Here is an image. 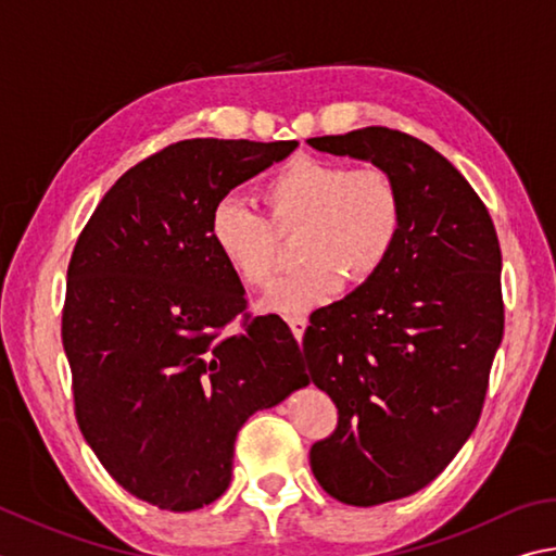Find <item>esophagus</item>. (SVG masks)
<instances>
[{
	"label": "esophagus",
	"instance_id": "34e87169",
	"mask_svg": "<svg viewBox=\"0 0 556 556\" xmlns=\"http://www.w3.org/2000/svg\"><path fill=\"white\" fill-rule=\"evenodd\" d=\"M287 323H289L291 332H294V338L301 342V338H304V330H306V326H308V320H306L304 316H289Z\"/></svg>",
	"mask_w": 556,
	"mask_h": 556
}]
</instances>
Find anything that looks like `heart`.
Returning <instances> with one entry per match:
<instances>
[{
  "label": "heart",
  "instance_id": "1",
  "mask_svg": "<svg viewBox=\"0 0 556 556\" xmlns=\"http://www.w3.org/2000/svg\"><path fill=\"white\" fill-rule=\"evenodd\" d=\"M262 201L269 224L236 197L216 201L208 238L236 279L265 289L279 265L274 235L296 230L294 257L301 265L262 304L275 313L326 304L345 279L365 285L387 265L403 226L396 179L377 165L350 169L338 160L301 155L262 185Z\"/></svg>",
  "mask_w": 556,
  "mask_h": 556
}]
</instances>
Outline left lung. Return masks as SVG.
I'll return each mask as SVG.
<instances>
[{"instance_id": "left-lung-1", "label": "left lung", "mask_w": 556, "mask_h": 556, "mask_svg": "<svg viewBox=\"0 0 556 556\" xmlns=\"http://www.w3.org/2000/svg\"><path fill=\"white\" fill-rule=\"evenodd\" d=\"M306 143L383 167L403 199L387 265L304 336L308 375L338 406L313 477L369 508L428 486L477 428L503 338L501 245L477 191L422 140L369 126Z\"/></svg>"}]
</instances>
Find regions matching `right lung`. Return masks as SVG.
<instances>
[{
	"label": "right lung",
	"instance_id": "add662e5",
	"mask_svg": "<svg viewBox=\"0 0 556 556\" xmlns=\"http://www.w3.org/2000/svg\"><path fill=\"white\" fill-rule=\"evenodd\" d=\"M296 146L179 140L130 167L77 238L63 348L79 430L121 486L163 510L214 503L243 422L308 383L279 316L233 328L245 289L208 238L216 201Z\"/></svg>",
	"mask_w": 556,
	"mask_h": 556
}]
</instances>
